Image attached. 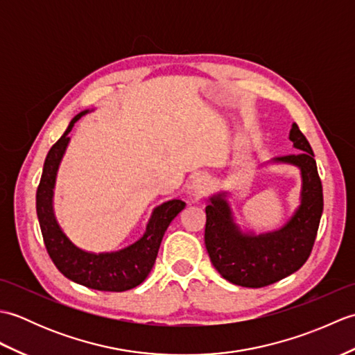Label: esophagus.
<instances>
[{
    "label": "esophagus",
    "instance_id": "1",
    "mask_svg": "<svg viewBox=\"0 0 355 355\" xmlns=\"http://www.w3.org/2000/svg\"><path fill=\"white\" fill-rule=\"evenodd\" d=\"M207 189H209V186H207L206 178L201 177V175L195 177L192 184H191V197L195 198V200H198L207 192Z\"/></svg>",
    "mask_w": 355,
    "mask_h": 355
}]
</instances>
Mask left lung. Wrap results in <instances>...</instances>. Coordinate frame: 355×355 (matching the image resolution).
<instances>
[{"label": "left lung", "instance_id": "8db88e82", "mask_svg": "<svg viewBox=\"0 0 355 355\" xmlns=\"http://www.w3.org/2000/svg\"><path fill=\"white\" fill-rule=\"evenodd\" d=\"M290 140L299 153L276 157L271 163L297 166L302 177L300 205L281 229L254 235L244 233L233 221L227 192L215 193L206 207L205 243L225 281L261 288L297 271L310 256L323 212L322 182L314 153L299 126L293 123Z\"/></svg>", "mask_w": 355, "mask_h": 355}]
</instances>
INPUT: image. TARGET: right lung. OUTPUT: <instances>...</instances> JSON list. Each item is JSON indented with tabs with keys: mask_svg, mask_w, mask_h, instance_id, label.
I'll list each match as a JSON object with an SVG mask.
<instances>
[{
	"mask_svg": "<svg viewBox=\"0 0 355 355\" xmlns=\"http://www.w3.org/2000/svg\"><path fill=\"white\" fill-rule=\"evenodd\" d=\"M89 112L85 110L70 122L62 137L49 150L44 162L40 186L36 191V214L40 220L44 244L53 263L70 281L99 291H126L140 285L148 277L157 259L158 248L171 221L186 207L182 200H171L153 210L143 236L119 252L92 253L74 245L59 225L53 209V191L65 149L69 132L74 123Z\"/></svg>",
	"mask_w": 355,
	"mask_h": 355,
	"instance_id": "1",
	"label": "right lung"
}]
</instances>
